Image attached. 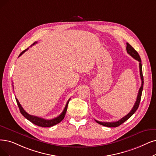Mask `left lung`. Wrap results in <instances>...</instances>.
I'll return each mask as SVG.
<instances>
[{
    "label": "left lung",
    "instance_id": "8db88e82",
    "mask_svg": "<svg viewBox=\"0 0 156 156\" xmlns=\"http://www.w3.org/2000/svg\"><path fill=\"white\" fill-rule=\"evenodd\" d=\"M127 53L130 55H131V56L136 59L137 61H138L140 62L139 63V67H140V77H141V85L140 88L139 90L138 91V96H137V98H136V101L134 105V106L132 109V110L130 111L129 113L124 117H123L120 120L116 121V122H98L96 120H95L98 123L101 124L102 126H105V127H118L119 126H120L121 124H122L123 122H125L126 120H127L138 109V107H139V105H140V102L141 101V93H142V91H143V72H142V65H141V58L140 55L138 54V52H137L136 50L130 45L129 43H127Z\"/></svg>",
    "mask_w": 156,
    "mask_h": 156
}]
</instances>
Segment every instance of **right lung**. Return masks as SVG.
I'll list each match as a JSON object with an SVG mask.
<instances>
[{
  "instance_id": "1",
  "label": "right lung",
  "mask_w": 156,
  "mask_h": 156,
  "mask_svg": "<svg viewBox=\"0 0 156 156\" xmlns=\"http://www.w3.org/2000/svg\"><path fill=\"white\" fill-rule=\"evenodd\" d=\"M35 43H36V42H34L33 44V45H34ZM28 48H27V49L24 50L23 51H22L18 57H20L21 55H22L25 52L27 51ZM70 99L68 101V102H67V103L65 105V108H64V110H63V112H62L61 114L60 115H59L58 117L54 118H53V119H51V120H45V119H43V118H40V117H38V116L30 115L28 114L27 112L23 109L21 104H20L19 101H18V99L16 98V102H17V104H18V108H19V109H20L21 114L25 118H27L28 120H29L30 122H32L33 123L35 124V125L38 126L42 127H52V126L56 125V124L59 123V122H61L62 120H63V118H64V117L65 116V114H66V112L67 111L68 104V102H69V101H70Z\"/></svg>"
}]
</instances>
